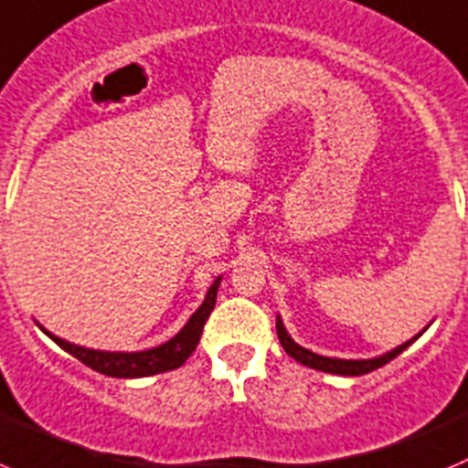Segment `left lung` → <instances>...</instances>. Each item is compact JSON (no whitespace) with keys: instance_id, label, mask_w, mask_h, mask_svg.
I'll return each instance as SVG.
<instances>
[{"instance_id":"left-lung-1","label":"left lung","mask_w":468,"mask_h":468,"mask_svg":"<svg viewBox=\"0 0 468 468\" xmlns=\"http://www.w3.org/2000/svg\"><path fill=\"white\" fill-rule=\"evenodd\" d=\"M277 338H280V343H282V347H284L286 355L292 356V359H296L298 364L324 370V373H335V376H364V373H370V370H376V368H380V366L389 364V361L394 359V356L401 355L403 349H406L412 340L418 338V335H415L412 340H408V343H403L401 347L387 352V355L376 356V359H361V361L328 359V356L314 355V352H310V349L301 347V345H296L292 338H289V334H286V328H284V324H282L280 317H277Z\"/></svg>"}]
</instances>
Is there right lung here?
I'll use <instances>...</instances> for the list:
<instances>
[{
    "label": "right lung",
    "mask_w": 468,
    "mask_h": 468,
    "mask_svg": "<svg viewBox=\"0 0 468 468\" xmlns=\"http://www.w3.org/2000/svg\"><path fill=\"white\" fill-rule=\"evenodd\" d=\"M221 277L214 280V284L209 286L205 303L197 307L193 317L188 319L186 326L179 331L172 340L158 345L154 349H144V352H98V349H86L79 347V345L65 343V340L56 338L46 331L48 338L56 340L65 352H69L71 356H77L81 364L90 366L92 370H98L102 376L112 378H146L155 376V373H165V370H175L193 355V349L200 343V335H203L205 322L209 319L214 310V303H217V292Z\"/></svg>",
    "instance_id": "1"
}]
</instances>
